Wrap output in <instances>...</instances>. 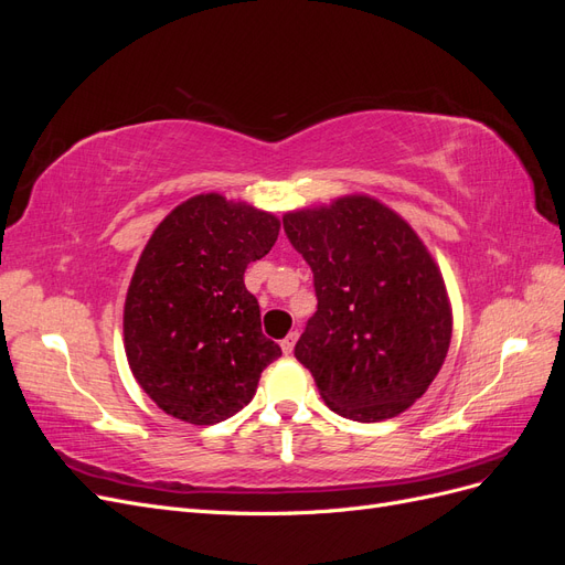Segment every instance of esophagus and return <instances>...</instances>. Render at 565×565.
I'll return each mask as SVG.
<instances>
[{"instance_id": "1", "label": "esophagus", "mask_w": 565, "mask_h": 565, "mask_svg": "<svg viewBox=\"0 0 565 565\" xmlns=\"http://www.w3.org/2000/svg\"><path fill=\"white\" fill-rule=\"evenodd\" d=\"M297 339H299V332H289L282 341H280V347H282V353L285 355H289L295 351V344H297Z\"/></svg>"}]
</instances>
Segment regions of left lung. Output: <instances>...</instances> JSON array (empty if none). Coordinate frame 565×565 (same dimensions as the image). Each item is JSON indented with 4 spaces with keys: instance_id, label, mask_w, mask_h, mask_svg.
Returning <instances> with one entry per match:
<instances>
[{
    "instance_id": "8db88e82",
    "label": "left lung",
    "mask_w": 565,
    "mask_h": 565,
    "mask_svg": "<svg viewBox=\"0 0 565 565\" xmlns=\"http://www.w3.org/2000/svg\"><path fill=\"white\" fill-rule=\"evenodd\" d=\"M282 228L311 266L318 299L297 361L337 415H401L436 380L450 347V303L431 254L396 212L365 195L289 212Z\"/></svg>"
}]
</instances>
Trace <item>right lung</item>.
Returning a JSON list of instances; mask_svg holds the SVG:
<instances>
[{"label":"right lung","instance_id":"1","mask_svg":"<svg viewBox=\"0 0 565 565\" xmlns=\"http://www.w3.org/2000/svg\"><path fill=\"white\" fill-rule=\"evenodd\" d=\"M278 231L273 214L207 193L152 233L125 301V349L167 415L200 426L233 417L282 355L245 287L247 264L270 252Z\"/></svg>","mask_w":565,"mask_h":565}]
</instances>
